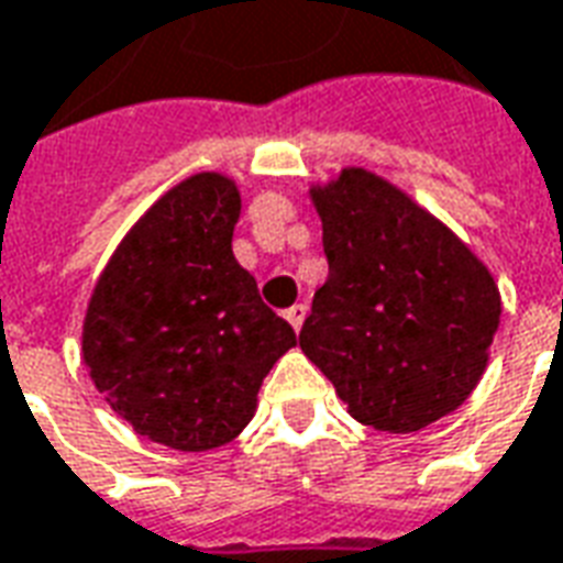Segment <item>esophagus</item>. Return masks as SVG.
Instances as JSON below:
<instances>
[{"instance_id":"obj_1","label":"esophagus","mask_w":563,"mask_h":563,"mask_svg":"<svg viewBox=\"0 0 563 563\" xmlns=\"http://www.w3.org/2000/svg\"><path fill=\"white\" fill-rule=\"evenodd\" d=\"M305 317H307L305 305H292L289 310H286V319H289V325H292L295 331H301V325H305Z\"/></svg>"}]
</instances>
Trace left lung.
Returning <instances> with one entry per match:
<instances>
[{"instance_id":"1","label":"left lung","mask_w":563,"mask_h":563,"mask_svg":"<svg viewBox=\"0 0 563 563\" xmlns=\"http://www.w3.org/2000/svg\"><path fill=\"white\" fill-rule=\"evenodd\" d=\"M329 280L298 343L350 416L410 434L467 401L488 365L500 292L467 244L398 186L343 168L317 186Z\"/></svg>"}]
</instances>
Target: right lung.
<instances>
[{"instance_id": "obj_1", "label": "right lung", "mask_w": 563, "mask_h": 563, "mask_svg": "<svg viewBox=\"0 0 563 563\" xmlns=\"http://www.w3.org/2000/svg\"><path fill=\"white\" fill-rule=\"evenodd\" d=\"M241 192L201 172L141 217L92 289L84 362L111 410L153 443L205 452L241 434L292 325L232 253Z\"/></svg>"}]
</instances>
